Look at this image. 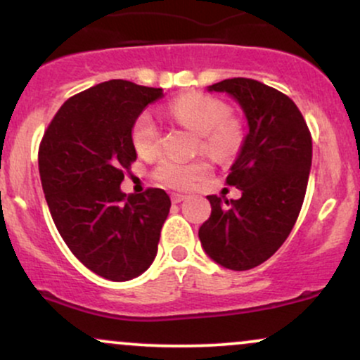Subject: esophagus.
I'll use <instances>...</instances> for the list:
<instances>
[{"label": "esophagus", "instance_id": "obj_1", "mask_svg": "<svg viewBox=\"0 0 360 360\" xmlns=\"http://www.w3.org/2000/svg\"><path fill=\"white\" fill-rule=\"evenodd\" d=\"M171 200H172V203H181V201L186 200V196H184V194H179V193H172Z\"/></svg>", "mask_w": 360, "mask_h": 360}]
</instances>
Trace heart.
Returning <instances> with one entry per match:
<instances>
[{"label":"heart","instance_id":"heart-1","mask_svg":"<svg viewBox=\"0 0 360 360\" xmlns=\"http://www.w3.org/2000/svg\"><path fill=\"white\" fill-rule=\"evenodd\" d=\"M169 113L181 125L200 135L201 150L214 159H230L242 143L240 123L229 117L225 103L203 93H188L169 105ZM131 146L137 154L152 157L159 148V128L148 111L135 118L130 131ZM205 162H179L164 159L155 167V179L169 188L186 189L205 174Z\"/></svg>","mask_w":360,"mask_h":360}]
</instances>
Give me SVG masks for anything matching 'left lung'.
<instances>
[{"instance_id": "left-lung-1", "label": "left lung", "mask_w": 360, "mask_h": 360, "mask_svg": "<svg viewBox=\"0 0 360 360\" xmlns=\"http://www.w3.org/2000/svg\"><path fill=\"white\" fill-rule=\"evenodd\" d=\"M208 91L240 105L247 135L226 176L242 196H206L212 214L198 235L210 259L247 271L269 259L295 226L311 169V135L292 100L262 82L233 77Z\"/></svg>"}]
</instances>
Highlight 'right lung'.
<instances>
[{"instance_id": "right-lung-1", "label": "right lung", "mask_w": 360, "mask_h": 360, "mask_svg": "<svg viewBox=\"0 0 360 360\" xmlns=\"http://www.w3.org/2000/svg\"><path fill=\"white\" fill-rule=\"evenodd\" d=\"M162 96V88L101 82L69 98L40 142V181L60 237L89 271L117 283L150 267L171 208L164 189H120L137 159L131 125Z\"/></svg>"}]
</instances>
